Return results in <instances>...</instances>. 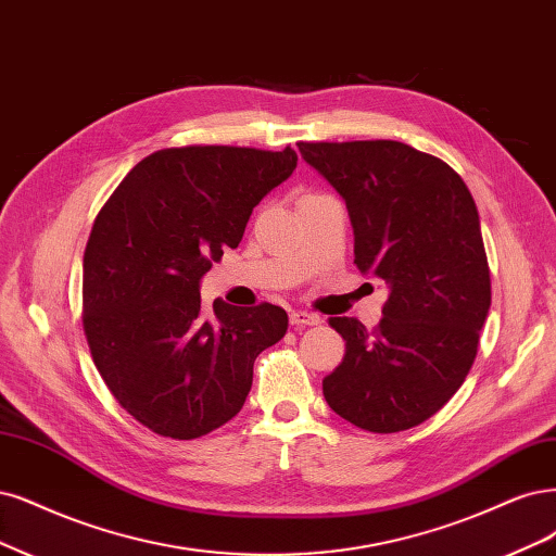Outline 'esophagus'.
Returning <instances> with one entry per match:
<instances>
[{
    "label": "esophagus",
    "mask_w": 556,
    "mask_h": 556,
    "mask_svg": "<svg viewBox=\"0 0 556 556\" xmlns=\"http://www.w3.org/2000/svg\"><path fill=\"white\" fill-rule=\"evenodd\" d=\"M290 324L296 329L301 327H315V324H319V317L315 313H308V311H294L290 315Z\"/></svg>",
    "instance_id": "34e87169"
}]
</instances>
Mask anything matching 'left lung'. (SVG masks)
Masks as SVG:
<instances>
[{"label":"left lung","instance_id":"8db88e82","mask_svg":"<svg viewBox=\"0 0 556 556\" xmlns=\"http://www.w3.org/2000/svg\"><path fill=\"white\" fill-rule=\"evenodd\" d=\"M296 144L348 204L354 264L391 290L372 331L329 319L344 356L324 397L361 430H409L455 395L478 352L492 292L476 202L451 165L405 142Z\"/></svg>","mask_w":556,"mask_h":556}]
</instances>
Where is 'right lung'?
I'll return each instance as SVG.
<instances>
[{
  "mask_svg": "<svg viewBox=\"0 0 556 556\" xmlns=\"http://www.w3.org/2000/svg\"><path fill=\"white\" fill-rule=\"evenodd\" d=\"M296 161L292 147L161 149L96 216L83 262L87 344L114 400L151 432L198 439L225 426L253 387L255 358L285 336L274 303L218 299L204 313L200 278Z\"/></svg>",
  "mask_w": 556,
  "mask_h": 556,
  "instance_id": "1",
  "label": "right lung"
}]
</instances>
